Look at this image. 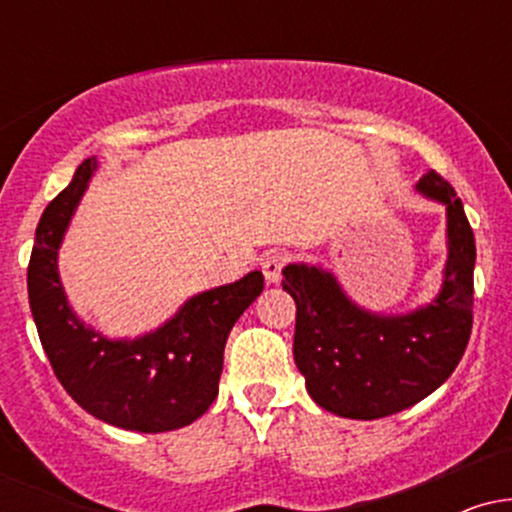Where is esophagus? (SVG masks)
<instances>
[{
    "mask_svg": "<svg viewBox=\"0 0 512 512\" xmlns=\"http://www.w3.org/2000/svg\"><path fill=\"white\" fill-rule=\"evenodd\" d=\"M289 262V255L286 252H267L262 260V274L267 284H276L281 279V269Z\"/></svg>",
    "mask_w": 512,
    "mask_h": 512,
    "instance_id": "1",
    "label": "esophagus"
}]
</instances>
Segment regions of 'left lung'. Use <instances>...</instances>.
<instances>
[{
    "label": "left lung",
    "mask_w": 512,
    "mask_h": 512,
    "mask_svg": "<svg viewBox=\"0 0 512 512\" xmlns=\"http://www.w3.org/2000/svg\"><path fill=\"white\" fill-rule=\"evenodd\" d=\"M416 190L445 204L448 262L428 305L380 315L346 296L337 276L315 264H289L284 291L296 301L293 358L308 395L344 419H383L438 390L457 368L472 334L477 245L460 197L436 170Z\"/></svg>",
    "instance_id": "1"
}]
</instances>
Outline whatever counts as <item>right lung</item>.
I'll return each instance as SVG.
<instances>
[{
  "label": "right lung",
  "instance_id": "right-lung-1",
  "mask_svg": "<svg viewBox=\"0 0 512 512\" xmlns=\"http://www.w3.org/2000/svg\"><path fill=\"white\" fill-rule=\"evenodd\" d=\"M96 156L45 207L28 262V301L40 344L69 397L125 431L163 433L190 426L219 395L223 349L233 325L264 289L262 272L197 293L166 325L137 339H108L84 325L64 296L57 252Z\"/></svg>",
  "mask_w": 512,
  "mask_h": 512
}]
</instances>
